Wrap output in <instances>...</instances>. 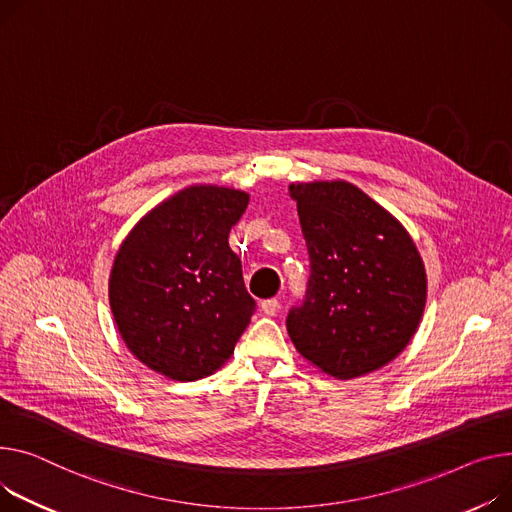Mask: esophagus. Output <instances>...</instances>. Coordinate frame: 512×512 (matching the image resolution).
I'll list each match as a JSON object with an SVG mask.
<instances>
[{"label":"esophagus","mask_w":512,"mask_h":512,"mask_svg":"<svg viewBox=\"0 0 512 512\" xmlns=\"http://www.w3.org/2000/svg\"><path fill=\"white\" fill-rule=\"evenodd\" d=\"M278 309H280L278 298H267L261 302V313L267 317H274L278 313Z\"/></svg>","instance_id":"obj_1"}]
</instances>
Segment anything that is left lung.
Listing matches in <instances>:
<instances>
[{"label": "left lung", "mask_w": 512, "mask_h": 512, "mask_svg": "<svg viewBox=\"0 0 512 512\" xmlns=\"http://www.w3.org/2000/svg\"><path fill=\"white\" fill-rule=\"evenodd\" d=\"M288 191L313 269L288 335L319 372L364 377L395 360L420 327L428 294L420 251L389 210L344 179Z\"/></svg>", "instance_id": "8db88e82"}]
</instances>
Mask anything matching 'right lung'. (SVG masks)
<instances>
[{
    "label": "right lung",
    "instance_id": "obj_1",
    "mask_svg": "<svg viewBox=\"0 0 512 512\" xmlns=\"http://www.w3.org/2000/svg\"><path fill=\"white\" fill-rule=\"evenodd\" d=\"M249 193L189 185L144 214L123 238L109 304L127 350L162 377L199 381L220 370L247 329L255 300L230 228Z\"/></svg>",
    "mask_w": 512,
    "mask_h": 512
}]
</instances>
